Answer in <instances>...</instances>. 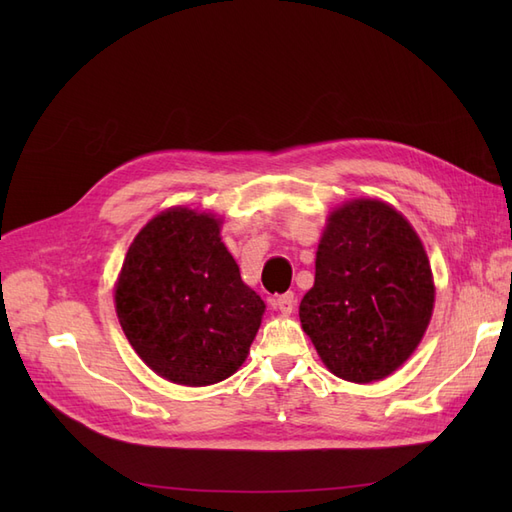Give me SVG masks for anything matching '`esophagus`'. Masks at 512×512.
I'll return each instance as SVG.
<instances>
[{"label":"esophagus","instance_id":"1","mask_svg":"<svg viewBox=\"0 0 512 512\" xmlns=\"http://www.w3.org/2000/svg\"><path fill=\"white\" fill-rule=\"evenodd\" d=\"M294 303H297V297H294V292H284V294H280V297L273 301V305L280 309L282 314H292Z\"/></svg>","mask_w":512,"mask_h":512}]
</instances>
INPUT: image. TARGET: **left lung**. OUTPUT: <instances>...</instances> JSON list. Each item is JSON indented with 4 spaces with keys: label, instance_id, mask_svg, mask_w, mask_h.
<instances>
[{
    "label": "left lung",
    "instance_id": "8db88e82",
    "mask_svg": "<svg viewBox=\"0 0 512 512\" xmlns=\"http://www.w3.org/2000/svg\"><path fill=\"white\" fill-rule=\"evenodd\" d=\"M431 312L429 260L404 215L365 198L333 211L299 305L322 363L348 382L382 380L414 352Z\"/></svg>",
    "mask_w": 512,
    "mask_h": 512
}]
</instances>
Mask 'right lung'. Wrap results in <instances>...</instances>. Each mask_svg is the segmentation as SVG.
<instances>
[{
  "instance_id": "right-lung-1",
  "label": "right lung",
  "mask_w": 512,
  "mask_h": 512,
  "mask_svg": "<svg viewBox=\"0 0 512 512\" xmlns=\"http://www.w3.org/2000/svg\"><path fill=\"white\" fill-rule=\"evenodd\" d=\"M115 307L136 354L185 386L235 374L265 314L220 239V222L181 207L160 213L132 241Z\"/></svg>"
}]
</instances>
